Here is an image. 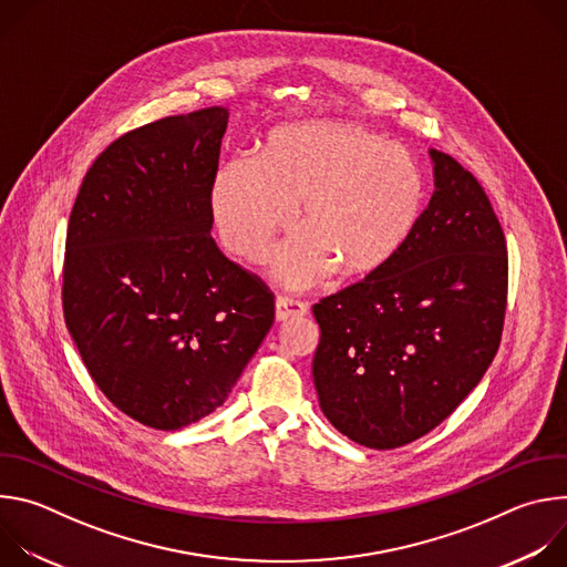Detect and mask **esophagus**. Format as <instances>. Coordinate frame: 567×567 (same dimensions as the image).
<instances>
[{"label":"esophagus","mask_w":567,"mask_h":567,"mask_svg":"<svg viewBox=\"0 0 567 567\" xmlns=\"http://www.w3.org/2000/svg\"><path fill=\"white\" fill-rule=\"evenodd\" d=\"M307 313V305L300 300H293L289 296H278L276 298V320L285 322L289 318H298Z\"/></svg>","instance_id":"obj_1"}]
</instances>
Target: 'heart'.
Masks as SVG:
<instances>
[{"instance_id":"obj_1","label":"heart","mask_w":567,"mask_h":567,"mask_svg":"<svg viewBox=\"0 0 567 567\" xmlns=\"http://www.w3.org/2000/svg\"><path fill=\"white\" fill-rule=\"evenodd\" d=\"M426 175L406 147L352 123L307 121L271 130L251 161H228L210 186L224 245L258 260L296 210L298 237L278 258L289 285L328 269L363 280L406 247L426 206Z\"/></svg>"}]
</instances>
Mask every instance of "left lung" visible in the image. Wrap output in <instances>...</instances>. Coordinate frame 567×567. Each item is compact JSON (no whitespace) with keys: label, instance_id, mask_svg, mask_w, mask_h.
<instances>
[{"label":"left lung","instance_id":"8db88e82","mask_svg":"<svg viewBox=\"0 0 567 567\" xmlns=\"http://www.w3.org/2000/svg\"><path fill=\"white\" fill-rule=\"evenodd\" d=\"M435 190L396 258L311 307L320 411L352 442L396 449L442 424L492 365L507 245L477 179L431 150Z\"/></svg>","mask_w":567,"mask_h":567}]
</instances>
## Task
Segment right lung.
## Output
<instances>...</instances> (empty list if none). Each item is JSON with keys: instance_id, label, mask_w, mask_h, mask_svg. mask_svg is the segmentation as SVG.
Instances as JSON below:
<instances>
[{"instance_id": "1", "label": "right lung", "mask_w": 567, "mask_h": 567, "mask_svg": "<svg viewBox=\"0 0 567 567\" xmlns=\"http://www.w3.org/2000/svg\"><path fill=\"white\" fill-rule=\"evenodd\" d=\"M226 125L206 107L123 134L66 226V330L103 394L156 431L219 409L274 326L269 287L210 237Z\"/></svg>"}]
</instances>
